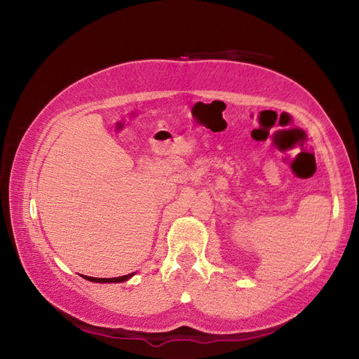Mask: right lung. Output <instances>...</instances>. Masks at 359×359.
Here are the masks:
<instances>
[{
  "mask_svg": "<svg viewBox=\"0 0 359 359\" xmlns=\"http://www.w3.org/2000/svg\"><path fill=\"white\" fill-rule=\"evenodd\" d=\"M135 276V273L127 274L123 277H114V278H97V277H88V276H82L85 280L94 281V283H123V281H127L128 278H132Z\"/></svg>",
  "mask_w": 359,
  "mask_h": 359,
  "instance_id": "1",
  "label": "right lung"
}]
</instances>
